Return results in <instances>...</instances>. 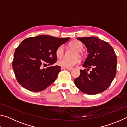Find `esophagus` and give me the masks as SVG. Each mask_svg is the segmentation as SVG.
Segmentation results:
<instances>
[{"instance_id":"esophagus-1","label":"esophagus","mask_w":127,"mask_h":127,"mask_svg":"<svg viewBox=\"0 0 127 127\" xmlns=\"http://www.w3.org/2000/svg\"><path fill=\"white\" fill-rule=\"evenodd\" d=\"M62 69H67L68 70H72L73 69L72 68H64V67H62Z\"/></svg>"}]
</instances>
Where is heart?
<instances>
[{
  "mask_svg": "<svg viewBox=\"0 0 127 127\" xmlns=\"http://www.w3.org/2000/svg\"><path fill=\"white\" fill-rule=\"evenodd\" d=\"M70 46L73 48L75 50L77 51V53L76 54V56H80V53L79 52L82 50L83 45L79 41H73L70 43ZM56 55L58 58H61L63 57L64 54V46L63 45L59 46L58 48L56 50ZM79 59L78 57L75 58L73 59H68L66 58H63L60 59L58 61V64L59 65L62 66L64 68H72L74 65H76L77 64L79 63Z\"/></svg>",
  "mask_w": 127,
  "mask_h": 127,
  "instance_id": "b5f03b06",
  "label": "heart"
}]
</instances>
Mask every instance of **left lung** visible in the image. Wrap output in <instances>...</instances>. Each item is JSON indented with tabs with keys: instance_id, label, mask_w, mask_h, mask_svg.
Here are the masks:
<instances>
[{
	"instance_id": "8db88e82",
	"label": "left lung",
	"mask_w": 127,
	"mask_h": 127,
	"mask_svg": "<svg viewBox=\"0 0 127 127\" xmlns=\"http://www.w3.org/2000/svg\"><path fill=\"white\" fill-rule=\"evenodd\" d=\"M85 45L89 54L82 66L92 70H80L74 82L78 89L88 95H96L106 90L116 75L117 58L108 42L96 37H78Z\"/></svg>"
}]
</instances>
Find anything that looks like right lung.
Here are the masks:
<instances>
[{"label": "right lung", "mask_w": 127, "mask_h": 127, "mask_svg": "<svg viewBox=\"0 0 127 127\" xmlns=\"http://www.w3.org/2000/svg\"><path fill=\"white\" fill-rule=\"evenodd\" d=\"M70 39L49 35L26 38L15 50L12 63L18 83L29 91L38 92L46 89L55 81L61 71L58 65L42 68L57 62L56 50Z\"/></svg>", "instance_id": "1"}]
</instances>
